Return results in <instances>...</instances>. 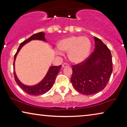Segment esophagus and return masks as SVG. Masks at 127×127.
I'll return each instance as SVG.
<instances>
[{"mask_svg":"<svg viewBox=\"0 0 127 127\" xmlns=\"http://www.w3.org/2000/svg\"><path fill=\"white\" fill-rule=\"evenodd\" d=\"M69 66V65L68 64H67V63H64V64L62 65V66L63 67H66V66Z\"/></svg>","mask_w":127,"mask_h":127,"instance_id":"34e87169","label":"esophagus"}]
</instances>
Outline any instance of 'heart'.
<instances>
[{
	"label": "heart",
	"mask_w": 127,
	"mask_h": 127,
	"mask_svg": "<svg viewBox=\"0 0 127 127\" xmlns=\"http://www.w3.org/2000/svg\"><path fill=\"white\" fill-rule=\"evenodd\" d=\"M91 46V41L86 36H70L62 40L58 43L59 48L64 52H68L69 60L76 64L86 60L90 53ZM60 50H56V53L62 55L63 54Z\"/></svg>",
	"instance_id": "heart-1"
}]
</instances>
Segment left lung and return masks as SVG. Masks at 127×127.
I'll use <instances>...</instances> for the list:
<instances>
[{
  "mask_svg": "<svg viewBox=\"0 0 127 127\" xmlns=\"http://www.w3.org/2000/svg\"><path fill=\"white\" fill-rule=\"evenodd\" d=\"M94 40V51L84 61L72 66L71 83L78 92L86 95L103 90L113 71L110 50L101 40L96 37Z\"/></svg>",
  "mask_w": 127,
  "mask_h": 127,
  "instance_id": "obj_1",
  "label": "left lung"
}]
</instances>
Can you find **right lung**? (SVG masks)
<instances>
[{"instance_id": "add662e5", "label": "right lung", "mask_w": 127, "mask_h": 127, "mask_svg": "<svg viewBox=\"0 0 127 127\" xmlns=\"http://www.w3.org/2000/svg\"><path fill=\"white\" fill-rule=\"evenodd\" d=\"M32 40H40L45 41H46V39H45L44 37V33L43 32H39L37 33L33 34L32 36L28 39L25 40L23 42L21 43L20 46L18 48L17 53H15L14 55V62L15 60V58L17 54L20 51L21 48L24 44L27 43L29 41H30ZM61 67V65L60 66H51L50 67L49 70H48L46 76L42 80V81H40L39 84L33 86H25L22 84V83L20 82L17 78L16 74H15V71H14V79L15 80L17 83V84L24 90L25 93L28 94L29 95H40L44 94L46 93L47 92L49 91L51 89V88L53 86V85L54 83L55 78L57 77V74L60 72Z\"/></svg>"}]
</instances>
